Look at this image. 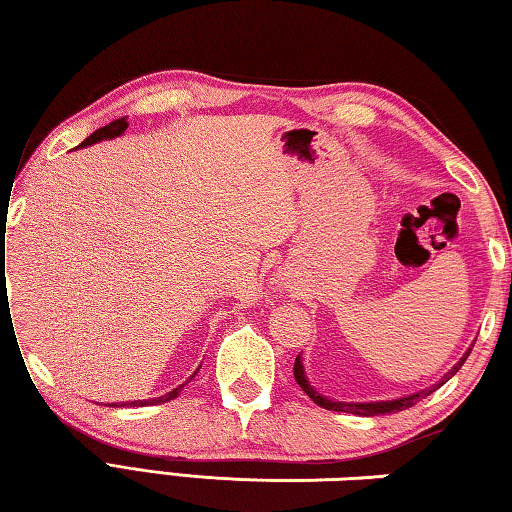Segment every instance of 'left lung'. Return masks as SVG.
Wrapping results in <instances>:
<instances>
[{
  "mask_svg": "<svg viewBox=\"0 0 512 512\" xmlns=\"http://www.w3.org/2000/svg\"><path fill=\"white\" fill-rule=\"evenodd\" d=\"M470 357V350L465 352V357L456 363V366L447 372V375L438 381V384H433L431 388H427V391H420L415 395H409V397H400V400H393V402H366V404H348V402H334V400H327V397L320 395L318 391H314V388L309 386V381L305 377V368H302V361L300 357H296V363H293V375H296V381L300 384L302 391H305L311 400H314V404L323 406V409L327 411H345V413H354V415H386V413H397L402 409H409V406H415L420 400H424V397L431 395L433 391H438L440 386L445 384L447 379H452L458 370H461V366L465 363V359Z\"/></svg>",
  "mask_w": 512,
  "mask_h": 512,
  "instance_id": "1",
  "label": "left lung"
}]
</instances>
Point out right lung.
<instances>
[{"mask_svg":"<svg viewBox=\"0 0 512 512\" xmlns=\"http://www.w3.org/2000/svg\"><path fill=\"white\" fill-rule=\"evenodd\" d=\"M126 128H128L126 117H119V119H115V121H110L108 126L97 128V131H94V133L88 137V140L81 142V146H90V144L101 142V140H110V137H117V135L124 133ZM0 277H4V244H0ZM2 284H4V280H2ZM194 375H196V372H194ZM183 386H185V384H180L178 388H173V391H169L167 395L153 397V400H135V402H124V404H117V406H151V404H164V402H169V400H176V397L180 395V391H183Z\"/></svg>","mask_w":512,"mask_h":512,"instance_id":"obj_1","label":"right lung"}]
</instances>
